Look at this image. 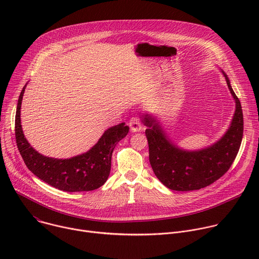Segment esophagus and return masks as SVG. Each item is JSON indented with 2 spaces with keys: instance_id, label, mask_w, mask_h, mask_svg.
Here are the masks:
<instances>
[{
  "instance_id": "obj_1",
  "label": "esophagus",
  "mask_w": 259,
  "mask_h": 259,
  "mask_svg": "<svg viewBox=\"0 0 259 259\" xmlns=\"http://www.w3.org/2000/svg\"><path fill=\"white\" fill-rule=\"evenodd\" d=\"M129 126L132 132H138L142 129V125H141V121L138 117H132L129 121Z\"/></svg>"
}]
</instances>
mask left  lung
I'll return each instance as SVG.
<instances>
[{
  "label": "left lung",
  "instance_id": "1",
  "mask_svg": "<svg viewBox=\"0 0 259 259\" xmlns=\"http://www.w3.org/2000/svg\"><path fill=\"white\" fill-rule=\"evenodd\" d=\"M223 73L236 101V110L227 133L211 146L195 152L183 151L166 136L154 117L147 114L142 117L147 127L145 135L151 166L158 179L170 190L188 192L206 188L226 174L237 157L243 138V112L228 76Z\"/></svg>",
  "mask_w": 259,
  "mask_h": 259
}]
</instances>
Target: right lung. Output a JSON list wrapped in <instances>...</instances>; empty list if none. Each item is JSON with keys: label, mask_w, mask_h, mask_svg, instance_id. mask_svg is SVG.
Wrapping results in <instances>:
<instances>
[{"label": "right lung", "mask_w": 259, "mask_h": 259, "mask_svg": "<svg viewBox=\"0 0 259 259\" xmlns=\"http://www.w3.org/2000/svg\"><path fill=\"white\" fill-rule=\"evenodd\" d=\"M24 89L25 86L21 90L16 108L15 138L26 167L51 187L68 193L89 192L103 186L110 172L115 146L128 134L129 127L121 123L108 128L85 154L64 160L45 157L32 149L22 132L20 108Z\"/></svg>", "instance_id": "obj_1"}]
</instances>
